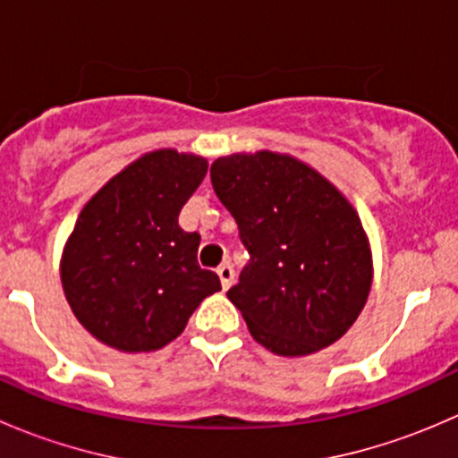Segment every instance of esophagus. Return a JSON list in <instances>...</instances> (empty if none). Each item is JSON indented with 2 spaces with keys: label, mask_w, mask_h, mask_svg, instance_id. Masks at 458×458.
<instances>
[{
  "label": "esophagus",
  "mask_w": 458,
  "mask_h": 458,
  "mask_svg": "<svg viewBox=\"0 0 458 458\" xmlns=\"http://www.w3.org/2000/svg\"><path fill=\"white\" fill-rule=\"evenodd\" d=\"M216 275H219V281H221V288L228 290L230 285H233L234 281V270L230 263H221L219 267H216Z\"/></svg>",
  "instance_id": "obj_1"
}]
</instances>
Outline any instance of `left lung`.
I'll return each mask as SVG.
<instances>
[{
    "label": "left lung",
    "mask_w": 458,
    "mask_h": 458,
    "mask_svg": "<svg viewBox=\"0 0 458 458\" xmlns=\"http://www.w3.org/2000/svg\"><path fill=\"white\" fill-rule=\"evenodd\" d=\"M250 261L228 290L252 339L281 357L339 341L361 315L372 250L354 206L312 165L281 152H234L210 165Z\"/></svg>",
    "instance_id": "1"
}]
</instances>
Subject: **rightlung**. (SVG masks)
I'll use <instances>...</instances> for the list:
<instances>
[{
	"instance_id": "right-lung-1",
	"label": "right lung",
	"mask_w": 458,
	"mask_h": 458,
	"mask_svg": "<svg viewBox=\"0 0 458 458\" xmlns=\"http://www.w3.org/2000/svg\"><path fill=\"white\" fill-rule=\"evenodd\" d=\"M208 161L161 148L106 182L81 208L62 252V285L77 321L119 352L177 339L219 276L197 263L201 237L179 228Z\"/></svg>"
}]
</instances>
